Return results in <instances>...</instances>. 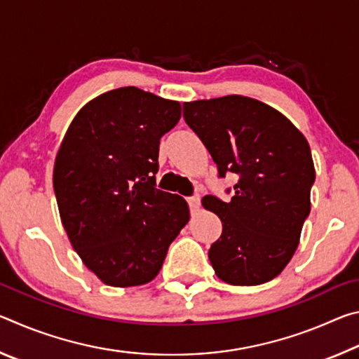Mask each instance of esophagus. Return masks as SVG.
<instances>
[{"mask_svg":"<svg viewBox=\"0 0 359 359\" xmlns=\"http://www.w3.org/2000/svg\"><path fill=\"white\" fill-rule=\"evenodd\" d=\"M188 204H190V209L191 212L198 210L199 205H201V198H199V194H194V196L188 198Z\"/></svg>","mask_w":359,"mask_h":359,"instance_id":"34e87169","label":"esophagus"}]
</instances>
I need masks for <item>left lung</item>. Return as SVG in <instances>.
<instances>
[{
  "label": "left lung",
  "instance_id": "left-lung-1",
  "mask_svg": "<svg viewBox=\"0 0 359 359\" xmlns=\"http://www.w3.org/2000/svg\"><path fill=\"white\" fill-rule=\"evenodd\" d=\"M184 118L218 177L239 175L229 203L203 198L223 224L209 250L217 277L241 287L272 280L294 255L311 214L315 168L307 139L274 107L241 95L184 102Z\"/></svg>",
  "mask_w": 359,
  "mask_h": 359
}]
</instances>
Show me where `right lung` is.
I'll return each instance as SVG.
<instances>
[{
	"label": "right lung",
	"mask_w": 359,
	"mask_h": 359,
	"mask_svg": "<svg viewBox=\"0 0 359 359\" xmlns=\"http://www.w3.org/2000/svg\"><path fill=\"white\" fill-rule=\"evenodd\" d=\"M179 120L177 101L121 87L87 102L60 145L62 223L83 264L111 287L154 280L190 220L184 198L155 187L160 139Z\"/></svg>",
	"instance_id": "obj_1"
}]
</instances>
